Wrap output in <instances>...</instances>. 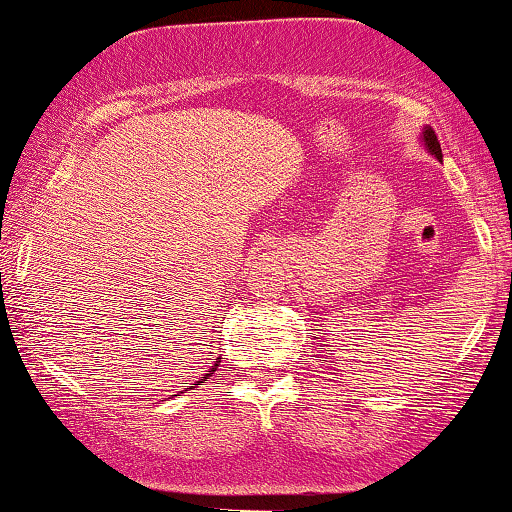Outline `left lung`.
<instances>
[{"instance_id": "1", "label": "left lung", "mask_w": 512, "mask_h": 512, "mask_svg": "<svg viewBox=\"0 0 512 512\" xmlns=\"http://www.w3.org/2000/svg\"><path fill=\"white\" fill-rule=\"evenodd\" d=\"M422 137H425L427 149H430L432 154L437 156V159H441V144H439V140H437V135H434V130H432V128H427L425 132H422Z\"/></svg>"}]
</instances>
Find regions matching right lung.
I'll list each match as a JSON object with an SVG mask.
<instances>
[{
  "label": "right lung",
  "mask_w": 512,
  "mask_h": 512,
  "mask_svg": "<svg viewBox=\"0 0 512 512\" xmlns=\"http://www.w3.org/2000/svg\"><path fill=\"white\" fill-rule=\"evenodd\" d=\"M218 363H220V361H218V358H216V363H213V365H211V370H206V377H204V380H208V377H211V375H213V372H216V370H218Z\"/></svg>",
  "instance_id": "obj_1"
}]
</instances>
